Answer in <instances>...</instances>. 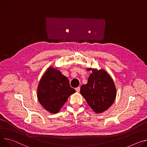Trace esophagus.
<instances>
[{"instance_id": "34e87169", "label": "esophagus", "mask_w": 147, "mask_h": 147, "mask_svg": "<svg viewBox=\"0 0 147 147\" xmlns=\"http://www.w3.org/2000/svg\"><path fill=\"white\" fill-rule=\"evenodd\" d=\"M75 90H76V91L77 92H79V91H80V87H78V88H75Z\"/></svg>"}]
</instances>
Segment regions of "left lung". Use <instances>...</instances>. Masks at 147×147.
Listing matches in <instances>:
<instances>
[{"instance_id":"1","label":"left lung","mask_w":147,"mask_h":147,"mask_svg":"<svg viewBox=\"0 0 147 147\" xmlns=\"http://www.w3.org/2000/svg\"><path fill=\"white\" fill-rule=\"evenodd\" d=\"M92 71L88 83L80 86V94L88 105L96 113H101L107 110L115 102L117 91L114 81L104 69Z\"/></svg>"}]
</instances>
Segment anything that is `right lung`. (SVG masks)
<instances>
[{"mask_svg":"<svg viewBox=\"0 0 147 147\" xmlns=\"http://www.w3.org/2000/svg\"><path fill=\"white\" fill-rule=\"evenodd\" d=\"M58 68L49 67L41 77L37 88L40 103L47 111L53 114L58 113L68 97L76 92L70 86L68 78Z\"/></svg>","mask_w":147,"mask_h":147,"instance_id":"1","label":"right lung"}]
</instances>
